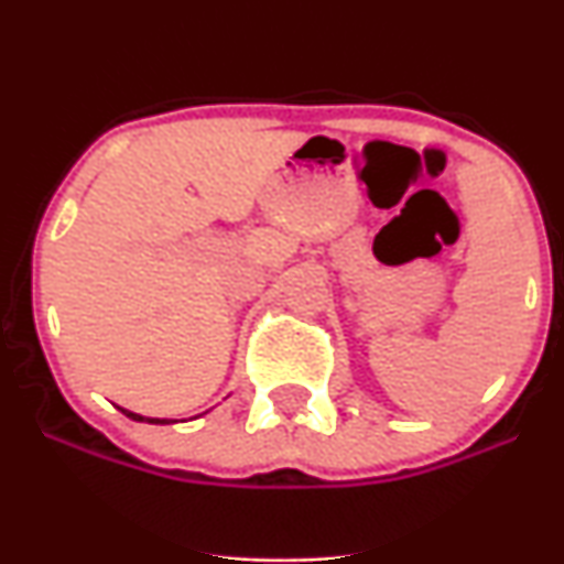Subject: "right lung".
Instances as JSON below:
<instances>
[{
    "label": "right lung",
    "instance_id": "1",
    "mask_svg": "<svg viewBox=\"0 0 564 564\" xmlns=\"http://www.w3.org/2000/svg\"><path fill=\"white\" fill-rule=\"evenodd\" d=\"M121 411H124V408H121ZM124 413L129 419H134V422H142V416H138V413H132V411H124ZM145 422L148 424H170L166 419H145Z\"/></svg>",
    "mask_w": 564,
    "mask_h": 564
}]
</instances>
